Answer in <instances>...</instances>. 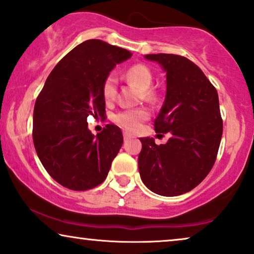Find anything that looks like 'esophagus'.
I'll return each mask as SVG.
<instances>
[{
    "label": "esophagus",
    "mask_w": 254,
    "mask_h": 254,
    "mask_svg": "<svg viewBox=\"0 0 254 254\" xmlns=\"http://www.w3.org/2000/svg\"><path fill=\"white\" fill-rule=\"evenodd\" d=\"M124 139H125V141L129 140V139H131V135L129 133H127V131H124Z\"/></svg>",
    "instance_id": "esophagus-1"
}]
</instances>
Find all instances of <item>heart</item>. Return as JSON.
<instances>
[{
    "label": "heart",
    "instance_id": "1",
    "mask_svg": "<svg viewBox=\"0 0 254 254\" xmlns=\"http://www.w3.org/2000/svg\"><path fill=\"white\" fill-rule=\"evenodd\" d=\"M127 78L131 83L136 84L141 90H143V98L146 100H154L155 93L150 90L153 84V73L147 66L142 64L133 65L128 68ZM103 97L107 103L113 101L117 97V77L114 73H110L105 78L103 84ZM149 118V113L144 108H134L119 112L114 115V123L118 124L125 129L136 131L140 129L142 121Z\"/></svg>",
    "mask_w": 254,
    "mask_h": 254
}]
</instances>
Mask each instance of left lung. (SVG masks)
<instances>
[{
	"label": "left lung",
	"mask_w": 254,
	"mask_h": 254,
	"mask_svg": "<svg viewBox=\"0 0 254 254\" xmlns=\"http://www.w3.org/2000/svg\"><path fill=\"white\" fill-rule=\"evenodd\" d=\"M144 58L166 71V99L154 127L171 137L160 146L153 137H140V176L157 195L179 196L198 186L215 164L223 134L218 93L186 57L157 54Z\"/></svg>",
	"instance_id": "left-lung-1"
}]
</instances>
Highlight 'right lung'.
Segmentation results:
<instances>
[{"instance_id": "right-lung-1", "label": "right lung", "mask_w": 254, "mask_h": 254, "mask_svg": "<svg viewBox=\"0 0 254 254\" xmlns=\"http://www.w3.org/2000/svg\"><path fill=\"white\" fill-rule=\"evenodd\" d=\"M131 54L88 39L56 65L36 99L32 139L43 167L56 182L84 191L101 184L124 142L123 131L106 125L94 136L87 117H104L105 78Z\"/></svg>"}]
</instances>
